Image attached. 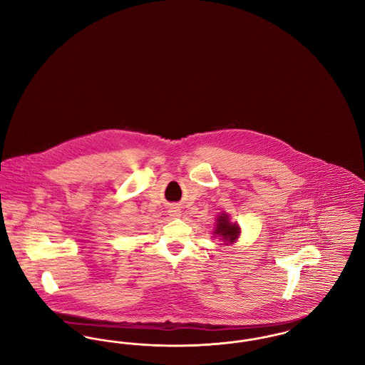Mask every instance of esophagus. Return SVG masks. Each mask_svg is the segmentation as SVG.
Instances as JSON below:
<instances>
[{"mask_svg":"<svg viewBox=\"0 0 365 365\" xmlns=\"http://www.w3.org/2000/svg\"><path fill=\"white\" fill-rule=\"evenodd\" d=\"M170 213H171L173 217H179V216H180V210L178 208H171Z\"/></svg>","mask_w":365,"mask_h":365,"instance_id":"34e87169","label":"esophagus"}]
</instances>
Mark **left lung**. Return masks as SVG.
<instances>
[{
    "instance_id": "left-lung-1",
    "label": "left lung",
    "mask_w": 365,
    "mask_h": 365,
    "mask_svg": "<svg viewBox=\"0 0 365 365\" xmlns=\"http://www.w3.org/2000/svg\"><path fill=\"white\" fill-rule=\"evenodd\" d=\"M241 234V227L238 226V223H231L230 222V216L226 212H223L222 215L217 216L216 219V225L213 230V235L219 237V240L223 243L220 245H232L237 242L238 237Z\"/></svg>"
}]
</instances>
